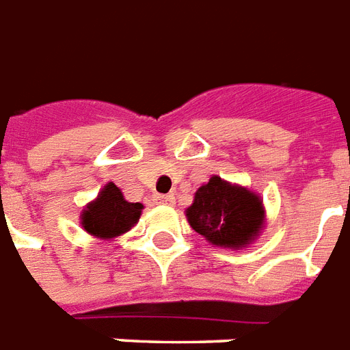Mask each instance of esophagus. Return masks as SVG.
Returning a JSON list of instances; mask_svg holds the SVG:
<instances>
[{
	"instance_id": "1",
	"label": "esophagus",
	"mask_w": 350,
	"mask_h": 350,
	"mask_svg": "<svg viewBox=\"0 0 350 350\" xmlns=\"http://www.w3.org/2000/svg\"><path fill=\"white\" fill-rule=\"evenodd\" d=\"M153 200L157 204H164V206H173L175 204V195L173 193H170V195H155Z\"/></svg>"
}]
</instances>
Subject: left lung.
Here are the masks:
<instances>
[{"label":"left lung","instance_id":"8db88e82","mask_svg":"<svg viewBox=\"0 0 350 350\" xmlns=\"http://www.w3.org/2000/svg\"><path fill=\"white\" fill-rule=\"evenodd\" d=\"M186 215L198 234L224 247L250 244L264 222L262 200L250 189L231 186L220 177H211L197 189Z\"/></svg>","mask_w":350,"mask_h":350}]
</instances>
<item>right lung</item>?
<instances>
[{
  "label": "right lung",
  "instance_id": "obj_1",
  "mask_svg": "<svg viewBox=\"0 0 350 350\" xmlns=\"http://www.w3.org/2000/svg\"><path fill=\"white\" fill-rule=\"evenodd\" d=\"M141 211L142 204L124 200L121 189L113 183H108L97 200L86 206L81 222L85 231L97 239H113L131 229L141 217Z\"/></svg>",
  "mask_w": 350,
  "mask_h": 350
}]
</instances>
